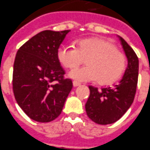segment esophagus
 Listing matches in <instances>:
<instances>
[{
  "label": "esophagus",
  "instance_id": "1",
  "mask_svg": "<svg viewBox=\"0 0 150 150\" xmlns=\"http://www.w3.org/2000/svg\"><path fill=\"white\" fill-rule=\"evenodd\" d=\"M73 85L74 87H78V86H80V83H78V82H73Z\"/></svg>",
  "mask_w": 150,
  "mask_h": 150
}]
</instances>
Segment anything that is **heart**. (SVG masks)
<instances>
[{
	"label": "heart",
	"mask_w": 150,
	"mask_h": 150,
	"mask_svg": "<svg viewBox=\"0 0 150 150\" xmlns=\"http://www.w3.org/2000/svg\"><path fill=\"white\" fill-rule=\"evenodd\" d=\"M86 59L87 66L76 69L68 73L77 82L95 81L106 84L115 81L124 72V55L107 40L93 37L82 39L77 47L63 45L58 50V59L65 68L73 69Z\"/></svg>",
	"instance_id": "1"
}]
</instances>
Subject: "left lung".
<instances>
[{
    "mask_svg": "<svg viewBox=\"0 0 150 150\" xmlns=\"http://www.w3.org/2000/svg\"><path fill=\"white\" fill-rule=\"evenodd\" d=\"M119 37L127 58V68L119 83L113 87L89 86L90 96L85 105L87 116L99 125L112 124L128 110L133 103L139 76V59L133 49Z\"/></svg>",
    "mask_w": 150,
    "mask_h": 150,
    "instance_id": "obj_1",
    "label": "left lung"
}]
</instances>
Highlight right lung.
<instances>
[{
	"label": "right lung",
	"instance_id": "right-lung-1",
	"mask_svg": "<svg viewBox=\"0 0 150 150\" xmlns=\"http://www.w3.org/2000/svg\"><path fill=\"white\" fill-rule=\"evenodd\" d=\"M69 31H41L17 51L13 68L14 95L23 111L35 121L56 119L73 88L72 81L63 78L65 72L58 59L59 46Z\"/></svg>",
	"mask_w": 150,
	"mask_h": 150
}]
</instances>
